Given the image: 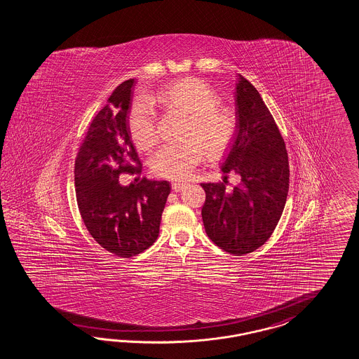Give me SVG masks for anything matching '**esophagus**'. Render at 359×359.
I'll use <instances>...</instances> for the list:
<instances>
[{
    "label": "esophagus",
    "instance_id": "34e87169",
    "mask_svg": "<svg viewBox=\"0 0 359 359\" xmlns=\"http://www.w3.org/2000/svg\"><path fill=\"white\" fill-rule=\"evenodd\" d=\"M185 183L183 182H174L172 183V189H174L175 192H180V191H183L184 189Z\"/></svg>",
    "mask_w": 359,
    "mask_h": 359
}]
</instances>
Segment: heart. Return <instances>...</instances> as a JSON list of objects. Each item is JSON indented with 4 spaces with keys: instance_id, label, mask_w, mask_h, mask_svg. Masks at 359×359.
<instances>
[{
    "instance_id": "obj_1",
    "label": "heart",
    "mask_w": 359,
    "mask_h": 359,
    "mask_svg": "<svg viewBox=\"0 0 359 359\" xmlns=\"http://www.w3.org/2000/svg\"><path fill=\"white\" fill-rule=\"evenodd\" d=\"M155 100L168 111L187 117L180 145H163L150 158L156 176L183 180L194 172L205 154L217 159L233 145L238 118L209 83L198 78H183L165 86ZM129 132L140 150H149L156 141L154 108L138 97L129 111Z\"/></svg>"
}]
</instances>
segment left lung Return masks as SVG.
I'll return each mask as SVG.
<instances>
[{
	"label": "left lung",
	"instance_id": "left-lung-1",
	"mask_svg": "<svg viewBox=\"0 0 359 359\" xmlns=\"http://www.w3.org/2000/svg\"><path fill=\"white\" fill-rule=\"evenodd\" d=\"M238 132L224 155L222 171L242 182L226 194V185L201 183L205 231L224 252L243 256L271 238L289 192V156L280 129L252 83H236Z\"/></svg>",
	"mask_w": 359,
	"mask_h": 359
}]
</instances>
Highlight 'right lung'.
I'll return each instance as SVG.
<instances>
[{
  "label": "right lung",
  "instance_id": "right-lung-1",
  "mask_svg": "<svg viewBox=\"0 0 359 359\" xmlns=\"http://www.w3.org/2000/svg\"><path fill=\"white\" fill-rule=\"evenodd\" d=\"M136 81L120 83L88 126L79 146L74 182L77 204L90 235L108 252L130 257L156 241L171 185L142 177L121 185V174L141 175L128 111Z\"/></svg>",
  "mask_w": 359,
  "mask_h": 359
}]
</instances>
